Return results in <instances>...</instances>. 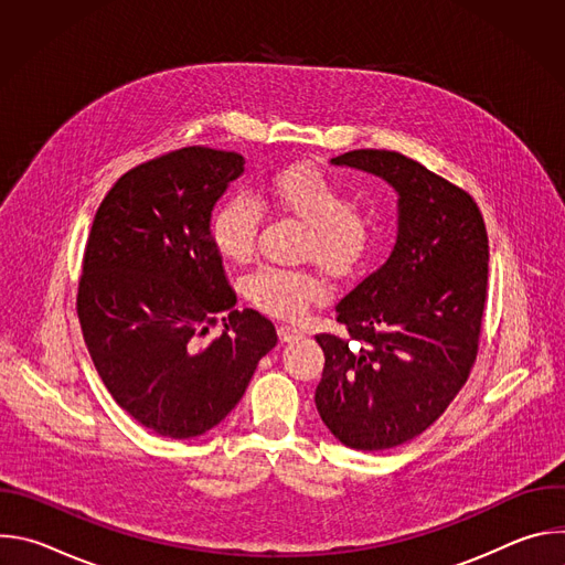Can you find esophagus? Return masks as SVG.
<instances>
[{
	"label": "esophagus",
	"mask_w": 565,
	"mask_h": 565,
	"mask_svg": "<svg viewBox=\"0 0 565 565\" xmlns=\"http://www.w3.org/2000/svg\"><path fill=\"white\" fill-rule=\"evenodd\" d=\"M277 333H279L281 342H286V344L297 342V340H301V338H303V331H299V329H295V327H279V329H277Z\"/></svg>",
	"instance_id": "obj_1"
}]
</instances>
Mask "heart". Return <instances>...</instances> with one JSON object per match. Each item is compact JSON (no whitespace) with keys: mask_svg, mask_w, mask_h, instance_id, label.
I'll return each mask as SVG.
<instances>
[{"mask_svg":"<svg viewBox=\"0 0 565 565\" xmlns=\"http://www.w3.org/2000/svg\"><path fill=\"white\" fill-rule=\"evenodd\" d=\"M262 199L306 223L303 253L331 275L351 277L380 250L377 218L364 207L349 205L347 192L319 170L284 168L268 179ZM259 225V203L248 194H232L212 212L210 238L223 259L246 262L253 255ZM244 288L257 308L281 319L299 317L310 301L327 292L319 275L281 266H259L246 277Z\"/></svg>","mask_w":565,"mask_h":565,"instance_id":"1","label":"heart"}]
</instances>
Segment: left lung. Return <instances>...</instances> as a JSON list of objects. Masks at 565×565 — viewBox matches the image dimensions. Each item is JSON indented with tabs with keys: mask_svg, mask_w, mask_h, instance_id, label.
Masks as SVG:
<instances>
[{
	"mask_svg": "<svg viewBox=\"0 0 565 565\" xmlns=\"http://www.w3.org/2000/svg\"><path fill=\"white\" fill-rule=\"evenodd\" d=\"M388 183L397 234L388 259L335 315L349 338L321 333L319 418L347 447L391 449L431 427L476 360L488 299V232L473 199L397 151L331 158Z\"/></svg>",
	"mask_w": 565,
	"mask_h": 565,
	"instance_id": "obj_1",
	"label": "left lung"
}]
</instances>
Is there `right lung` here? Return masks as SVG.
Returning <instances> with one entry per match:
<instances>
[{
  "mask_svg": "<svg viewBox=\"0 0 565 565\" xmlns=\"http://www.w3.org/2000/svg\"><path fill=\"white\" fill-rule=\"evenodd\" d=\"M244 166L207 147L166 153L120 177L92 225L77 288L85 344L118 407L158 436L216 427L277 344L270 319L234 310L210 238L212 210Z\"/></svg>",
  "mask_w": 565,
  "mask_h": 565,
  "instance_id": "right-lung-1",
  "label": "right lung"
}]
</instances>
